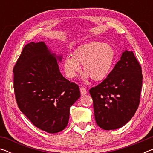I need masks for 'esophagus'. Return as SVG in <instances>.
Here are the masks:
<instances>
[{
	"label": "esophagus",
	"mask_w": 153,
	"mask_h": 153,
	"mask_svg": "<svg viewBox=\"0 0 153 153\" xmlns=\"http://www.w3.org/2000/svg\"><path fill=\"white\" fill-rule=\"evenodd\" d=\"M80 93H81V95L82 96H84L85 94H87V91H86V88H84V87L80 88Z\"/></svg>",
	"instance_id": "34e87169"
}]
</instances>
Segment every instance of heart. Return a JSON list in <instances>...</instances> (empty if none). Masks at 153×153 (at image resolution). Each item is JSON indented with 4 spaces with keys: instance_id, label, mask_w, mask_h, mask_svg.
I'll list each match as a JSON object with an SVG mask.
<instances>
[{
    "instance_id": "b5f03b06",
    "label": "heart",
    "mask_w": 153,
    "mask_h": 153,
    "mask_svg": "<svg viewBox=\"0 0 153 153\" xmlns=\"http://www.w3.org/2000/svg\"><path fill=\"white\" fill-rule=\"evenodd\" d=\"M113 48L108 44L90 42L77 48L72 56H67L63 61V68L69 79L76 77L83 65L84 77L93 81H101L107 77L115 61Z\"/></svg>"
}]
</instances>
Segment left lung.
I'll list each match as a JSON object with an SVG mask.
<instances>
[{
	"instance_id": "left-lung-1",
	"label": "left lung",
	"mask_w": 153,
	"mask_h": 153,
	"mask_svg": "<svg viewBox=\"0 0 153 153\" xmlns=\"http://www.w3.org/2000/svg\"><path fill=\"white\" fill-rule=\"evenodd\" d=\"M142 84L140 65L133 52L126 50L107 78L89 90L97 125L111 130L128 123L138 109Z\"/></svg>"
}]
</instances>
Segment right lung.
I'll return each instance as SVG.
<instances>
[{"mask_svg":"<svg viewBox=\"0 0 153 153\" xmlns=\"http://www.w3.org/2000/svg\"><path fill=\"white\" fill-rule=\"evenodd\" d=\"M61 59L44 42H31L13 68L18 107L36 127L51 134L66 128L70 107L80 97L79 86L61 74Z\"/></svg>","mask_w":153,"mask_h":153,"instance_id":"obj_1","label":"right lung"}]
</instances>
